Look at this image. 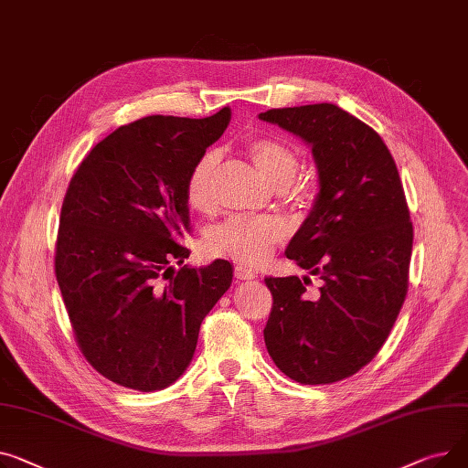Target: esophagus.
<instances>
[{
	"mask_svg": "<svg viewBox=\"0 0 468 468\" xmlns=\"http://www.w3.org/2000/svg\"><path fill=\"white\" fill-rule=\"evenodd\" d=\"M234 276H236V280L245 282V280H253V278H257V273H255L253 270H247V268H243V266H236V268H234Z\"/></svg>",
	"mask_w": 468,
	"mask_h": 468,
	"instance_id": "obj_1",
	"label": "esophagus"
}]
</instances>
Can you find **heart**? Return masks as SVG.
Returning a JSON list of instances; mask_svg holds the SVG:
<instances>
[{
	"mask_svg": "<svg viewBox=\"0 0 468 468\" xmlns=\"http://www.w3.org/2000/svg\"><path fill=\"white\" fill-rule=\"evenodd\" d=\"M247 154L253 160L255 168L276 186H289L300 168L298 153L285 142L276 137L259 135L245 145ZM218 164L215 151L204 153L185 181L186 204L200 213L215 207L213 176ZM287 236V227L278 217H250L236 215L213 227L204 239L209 255L225 257L243 266H259L276 251L280 241Z\"/></svg>",
	"mask_w": 468,
	"mask_h": 468,
	"instance_id": "obj_1",
	"label": "heart"
}]
</instances>
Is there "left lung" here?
Here are the masks:
<instances>
[{"label": "left lung", "instance_id": "8db88e82", "mask_svg": "<svg viewBox=\"0 0 468 468\" xmlns=\"http://www.w3.org/2000/svg\"><path fill=\"white\" fill-rule=\"evenodd\" d=\"M259 119L312 145L315 204L287 259L321 280L266 278L273 304L264 342L276 367L324 386L367 367L388 340L408 292L410 211L379 133L335 103L270 109Z\"/></svg>", "mask_w": 468, "mask_h": 468}]
</instances>
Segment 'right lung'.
Instances as JSON below:
<instances>
[{
    "mask_svg": "<svg viewBox=\"0 0 468 468\" xmlns=\"http://www.w3.org/2000/svg\"><path fill=\"white\" fill-rule=\"evenodd\" d=\"M230 109L206 119L153 115L96 144L60 211L54 271L85 359L109 381L158 391L186 370L200 324L232 266L179 270L190 232L188 170L223 135Z\"/></svg>",
    "mask_w": 468,
    "mask_h": 468,
    "instance_id": "1",
    "label": "right lung"
}]
</instances>
